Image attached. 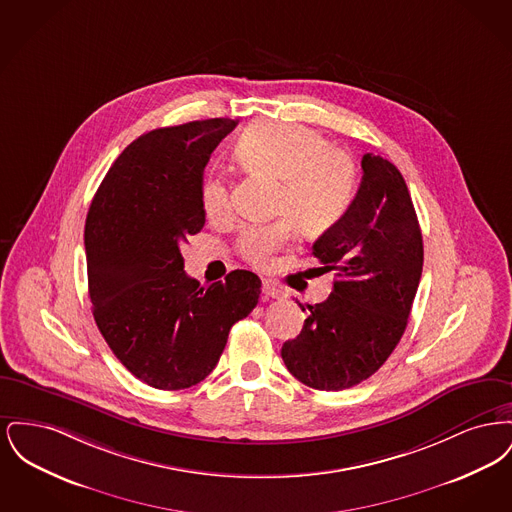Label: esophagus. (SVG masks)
<instances>
[{"mask_svg": "<svg viewBox=\"0 0 512 512\" xmlns=\"http://www.w3.org/2000/svg\"><path fill=\"white\" fill-rule=\"evenodd\" d=\"M263 295L268 299H282L284 292L278 286H274L272 282H263Z\"/></svg>", "mask_w": 512, "mask_h": 512, "instance_id": "esophagus-1", "label": "esophagus"}]
</instances>
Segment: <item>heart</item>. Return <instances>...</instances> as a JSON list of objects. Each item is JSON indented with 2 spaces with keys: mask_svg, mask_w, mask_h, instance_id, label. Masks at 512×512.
Here are the masks:
<instances>
[{
  "mask_svg": "<svg viewBox=\"0 0 512 512\" xmlns=\"http://www.w3.org/2000/svg\"><path fill=\"white\" fill-rule=\"evenodd\" d=\"M234 153L245 171L278 178L274 211L286 213L272 222L247 224L242 230L238 249L255 267H267L274 253L290 244L295 224L307 234H322L338 224L353 203L355 161L305 124L255 122L240 134ZM201 205L211 220L230 213V192L219 172L205 176Z\"/></svg>",
  "mask_w": 512,
  "mask_h": 512,
  "instance_id": "heart-1",
  "label": "heart"
}]
</instances>
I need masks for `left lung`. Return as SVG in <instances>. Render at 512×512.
Listing matches in <instances>:
<instances>
[{
    "label": "left lung",
    "instance_id": "left-lung-1",
    "mask_svg": "<svg viewBox=\"0 0 512 512\" xmlns=\"http://www.w3.org/2000/svg\"><path fill=\"white\" fill-rule=\"evenodd\" d=\"M361 167L351 207L313 244L322 272H336L334 290L307 305L301 334L282 345L288 370L315 390L353 388L386 363L407 328L422 274V232L401 172L372 153Z\"/></svg>",
    "mask_w": 512,
    "mask_h": 512
}]
</instances>
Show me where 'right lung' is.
<instances>
[{
  "instance_id": "obj_1",
  "label": "right lung",
  "mask_w": 512,
  "mask_h": 512,
  "mask_svg": "<svg viewBox=\"0 0 512 512\" xmlns=\"http://www.w3.org/2000/svg\"><path fill=\"white\" fill-rule=\"evenodd\" d=\"M232 119L151 130L105 174L86 228L88 292L101 336L138 380L184 390L219 363L230 328L259 303L261 280L232 270L201 288L180 244L205 224L203 171Z\"/></svg>"
}]
</instances>
